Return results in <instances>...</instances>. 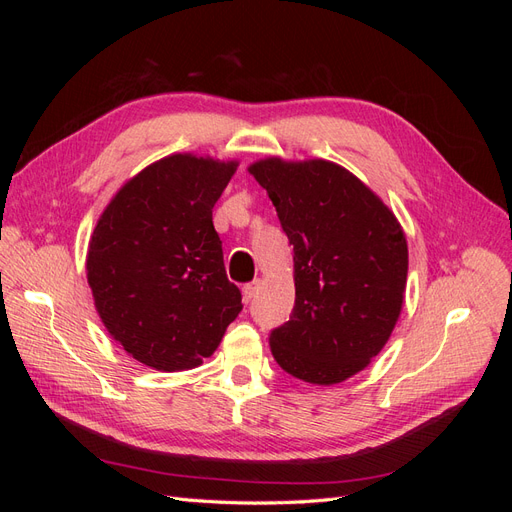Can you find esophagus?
<instances>
[{"label": "esophagus", "instance_id": "esophagus-1", "mask_svg": "<svg viewBox=\"0 0 512 512\" xmlns=\"http://www.w3.org/2000/svg\"><path fill=\"white\" fill-rule=\"evenodd\" d=\"M258 288H260V282H258V280L252 282V284H245V286H243V301L250 303V301L256 297Z\"/></svg>", "mask_w": 512, "mask_h": 512}]
</instances>
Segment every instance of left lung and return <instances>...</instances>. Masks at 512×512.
<instances>
[{
  "instance_id": "8db88e82",
  "label": "left lung",
  "mask_w": 512,
  "mask_h": 512,
  "mask_svg": "<svg viewBox=\"0 0 512 512\" xmlns=\"http://www.w3.org/2000/svg\"><path fill=\"white\" fill-rule=\"evenodd\" d=\"M267 190L294 252V307L271 331V352L290 376L342 382L389 342L404 303L408 245L382 200L327 160H260Z\"/></svg>"
}]
</instances>
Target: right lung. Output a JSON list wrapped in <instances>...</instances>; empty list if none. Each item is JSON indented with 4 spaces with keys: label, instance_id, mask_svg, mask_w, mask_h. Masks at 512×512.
Wrapping results in <instances>:
<instances>
[{
    "label": "right lung",
    "instance_id": "add662e5",
    "mask_svg": "<svg viewBox=\"0 0 512 512\" xmlns=\"http://www.w3.org/2000/svg\"><path fill=\"white\" fill-rule=\"evenodd\" d=\"M235 170L237 162L175 153L130 179L100 215L87 282L106 331L143 365H200L243 309L213 228Z\"/></svg>",
    "mask_w": 512,
    "mask_h": 512
}]
</instances>
